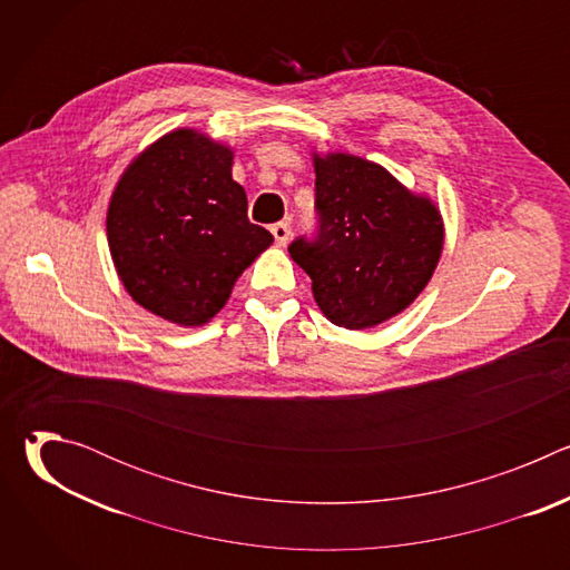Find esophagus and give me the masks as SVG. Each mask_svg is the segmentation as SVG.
Instances as JSON below:
<instances>
[{"mask_svg":"<svg viewBox=\"0 0 570 570\" xmlns=\"http://www.w3.org/2000/svg\"><path fill=\"white\" fill-rule=\"evenodd\" d=\"M271 232H273V236L277 240V246H282V248L291 240V225L288 223H275L271 227Z\"/></svg>","mask_w":570,"mask_h":570,"instance_id":"esophagus-1","label":"esophagus"}]
</instances>
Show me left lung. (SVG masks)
I'll list each match as a JSON object with an SVG mask.
<instances>
[{"mask_svg":"<svg viewBox=\"0 0 570 570\" xmlns=\"http://www.w3.org/2000/svg\"><path fill=\"white\" fill-rule=\"evenodd\" d=\"M313 169L317 236L293 240L288 253L327 320L345 330L376 327L431 282L444 246L442 214L376 161L313 153Z\"/></svg>","mask_w":570,"mask_h":570,"instance_id":"8db88e82","label":"left lung"}]
</instances>
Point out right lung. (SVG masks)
I'll return each mask as SVG.
<instances>
[{
  "instance_id": "1",
  "label": "right lung",
  "mask_w": 570,
  "mask_h": 570,
  "mask_svg": "<svg viewBox=\"0 0 570 570\" xmlns=\"http://www.w3.org/2000/svg\"><path fill=\"white\" fill-rule=\"evenodd\" d=\"M229 146L178 128L146 146L108 205V246L128 295L180 327H203L273 234L248 220Z\"/></svg>"
}]
</instances>
